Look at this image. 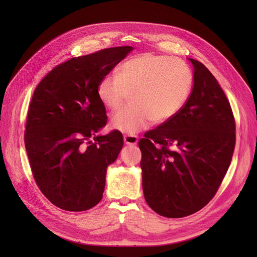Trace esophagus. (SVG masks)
Here are the masks:
<instances>
[{
  "mask_svg": "<svg viewBox=\"0 0 257 257\" xmlns=\"http://www.w3.org/2000/svg\"><path fill=\"white\" fill-rule=\"evenodd\" d=\"M124 143L126 145H137L138 143V137L136 135H124L123 137Z\"/></svg>",
  "mask_w": 257,
  "mask_h": 257,
  "instance_id": "1",
  "label": "esophagus"
}]
</instances>
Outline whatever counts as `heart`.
<instances>
[{"label": "heart", "mask_w": 257, "mask_h": 257, "mask_svg": "<svg viewBox=\"0 0 257 257\" xmlns=\"http://www.w3.org/2000/svg\"><path fill=\"white\" fill-rule=\"evenodd\" d=\"M193 76L178 58L145 53L122 63L116 75H107L97 85V95L114 111L130 94L131 104L111 118V126L136 133L154 123H164L182 109L189 97Z\"/></svg>", "instance_id": "obj_1"}]
</instances>
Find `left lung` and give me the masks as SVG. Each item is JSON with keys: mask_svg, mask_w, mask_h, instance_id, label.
<instances>
[{"mask_svg": "<svg viewBox=\"0 0 257 257\" xmlns=\"http://www.w3.org/2000/svg\"><path fill=\"white\" fill-rule=\"evenodd\" d=\"M189 60L194 83L182 109L138 143L147 204L173 219L197 212L213 198L236 144L235 118L224 91L203 63Z\"/></svg>", "mask_w": 257, "mask_h": 257, "instance_id": "left-lung-1", "label": "left lung"}]
</instances>
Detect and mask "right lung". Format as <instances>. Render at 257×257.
Instances as JSON below:
<instances>
[{
	"label": "right lung",
	"instance_id": "add662e5",
	"mask_svg": "<svg viewBox=\"0 0 257 257\" xmlns=\"http://www.w3.org/2000/svg\"><path fill=\"white\" fill-rule=\"evenodd\" d=\"M133 50L102 49L54 67L29 106L25 145L35 182L50 203L84 211L103 197L107 167L123 147L119 131L95 136L107 122L97 85Z\"/></svg>",
	"mask_w": 257,
	"mask_h": 257
}]
</instances>
